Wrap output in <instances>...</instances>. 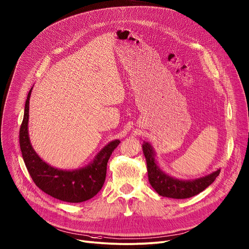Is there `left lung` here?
Returning a JSON list of instances; mask_svg holds the SVG:
<instances>
[{"instance_id":"1","label":"left lung","mask_w":249,"mask_h":249,"mask_svg":"<svg viewBox=\"0 0 249 249\" xmlns=\"http://www.w3.org/2000/svg\"><path fill=\"white\" fill-rule=\"evenodd\" d=\"M143 153L146 158L148 179L154 190L161 196L174 198V199H185L202 192L207 188L220 173L217 169L204 177L194 180H179L164 173L156 163L155 152L152 146L148 142L142 145Z\"/></svg>"}]
</instances>
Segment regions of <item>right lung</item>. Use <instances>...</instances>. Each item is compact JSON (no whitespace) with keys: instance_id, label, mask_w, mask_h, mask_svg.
<instances>
[{"instance_id":"1","label":"right lung","mask_w":249,"mask_h":249,"mask_svg":"<svg viewBox=\"0 0 249 249\" xmlns=\"http://www.w3.org/2000/svg\"><path fill=\"white\" fill-rule=\"evenodd\" d=\"M31 92L32 89L26 100L19 138L22 156L33 181L42 191L62 201L79 203L91 199L101 190L106 178L108 160L120 141H111L96 155L93 162L83 168L62 170L50 166L39 157L30 142L28 122Z\"/></svg>"}]
</instances>
